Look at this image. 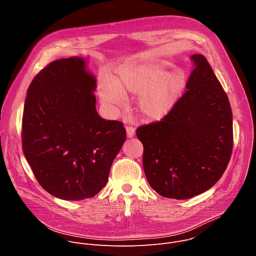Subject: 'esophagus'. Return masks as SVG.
<instances>
[{"label": "esophagus", "mask_w": 256, "mask_h": 256, "mask_svg": "<svg viewBox=\"0 0 256 256\" xmlns=\"http://www.w3.org/2000/svg\"><path fill=\"white\" fill-rule=\"evenodd\" d=\"M126 134H128V138H132L134 136V128L126 126Z\"/></svg>", "instance_id": "obj_1"}]
</instances>
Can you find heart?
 Instances as JSON below:
<instances>
[{"label":"heart","instance_id":"b5f03b06","mask_svg":"<svg viewBox=\"0 0 256 256\" xmlns=\"http://www.w3.org/2000/svg\"><path fill=\"white\" fill-rule=\"evenodd\" d=\"M163 74L161 66L126 64L118 70L114 82L101 84L100 99L105 105H118L122 94H140V112L149 120H161L170 112L186 85L181 72Z\"/></svg>","mask_w":256,"mask_h":256}]
</instances>
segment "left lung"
Wrapping results in <instances>:
<instances>
[{
  "mask_svg": "<svg viewBox=\"0 0 256 256\" xmlns=\"http://www.w3.org/2000/svg\"><path fill=\"white\" fill-rule=\"evenodd\" d=\"M186 91L160 122L140 126L142 166L151 188L168 198L186 200L210 190L225 172L233 150L230 102L202 54Z\"/></svg>",
  "mask_w": 256,
  "mask_h": 256,
  "instance_id": "obj_1",
  "label": "left lung"
}]
</instances>
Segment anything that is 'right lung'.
I'll return each mask as SVG.
<instances>
[{"label":"right lung","instance_id":"1","mask_svg":"<svg viewBox=\"0 0 256 256\" xmlns=\"http://www.w3.org/2000/svg\"><path fill=\"white\" fill-rule=\"evenodd\" d=\"M96 79L82 58L56 60L34 77L22 118V149L44 190L66 200L96 196L126 138L122 122L96 110Z\"/></svg>","mask_w":256,"mask_h":256}]
</instances>
